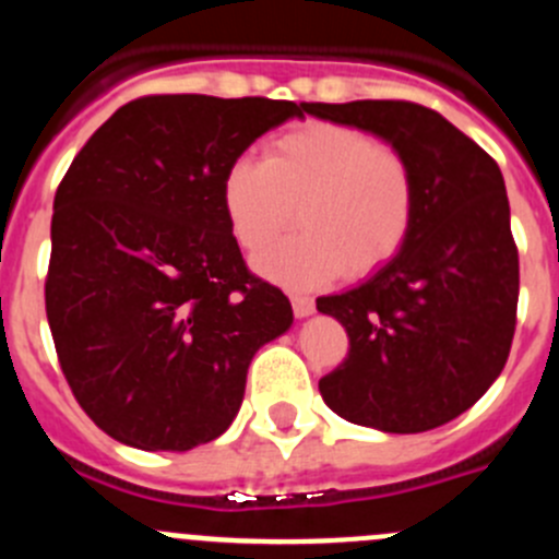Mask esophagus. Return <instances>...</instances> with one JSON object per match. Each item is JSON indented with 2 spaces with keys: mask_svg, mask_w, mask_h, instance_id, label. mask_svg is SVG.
I'll return each instance as SVG.
<instances>
[{
  "mask_svg": "<svg viewBox=\"0 0 559 559\" xmlns=\"http://www.w3.org/2000/svg\"><path fill=\"white\" fill-rule=\"evenodd\" d=\"M313 308L317 306H313V300L308 295H297V292L292 295V311H295V317H311Z\"/></svg>",
  "mask_w": 559,
  "mask_h": 559,
  "instance_id": "34e87169",
  "label": "esophagus"
}]
</instances>
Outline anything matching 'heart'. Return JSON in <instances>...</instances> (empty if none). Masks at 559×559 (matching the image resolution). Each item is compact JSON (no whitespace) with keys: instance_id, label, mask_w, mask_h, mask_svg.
<instances>
[{"instance_id":"heart-1","label":"heart","mask_w":559,"mask_h":559,"mask_svg":"<svg viewBox=\"0 0 559 559\" xmlns=\"http://www.w3.org/2000/svg\"><path fill=\"white\" fill-rule=\"evenodd\" d=\"M226 221L267 278L319 286L338 273L360 278L388 264L415 221L417 182L409 158L352 124L311 122L275 135L264 160L237 158L221 182Z\"/></svg>"}]
</instances>
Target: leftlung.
<instances>
[{
	"instance_id": "obj_1",
	"label": "left lung",
	"mask_w": 559,
	"mask_h": 559,
	"mask_svg": "<svg viewBox=\"0 0 559 559\" xmlns=\"http://www.w3.org/2000/svg\"><path fill=\"white\" fill-rule=\"evenodd\" d=\"M306 111L390 142L417 182L401 251L355 289L317 300L349 335L319 393L349 424L437 429L491 388L516 330L519 251L500 166L420 103H306Z\"/></svg>"
}]
</instances>
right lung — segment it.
I'll return each instance as SVG.
<instances>
[{
    "label": "right lung",
    "mask_w": 559,
    "mask_h": 559,
    "mask_svg": "<svg viewBox=\"0 0 559 559\" xmlns=\"http://www.w3.org/2000/svg\"><path fill=\"white\" fill-rule=\"evenodd\" d=\"M306 103L144 95L81 147L53 197L46 317L81 409L117 442L191 451L229 429L289 297L248 270L226 169Z\"/></svg>",
    "instance_id": "add662e5"
}]
</instances>
